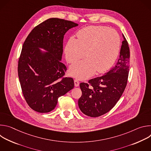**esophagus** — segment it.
Returning a JSON list of instances; mask_svg holds the SVG:
<instances>
[{"label": "esophagus", "mask_w": 151, "mask_h": 151, "mask_svg": "<svg viewBox=\"0 0 151 151\" xmlns=\"http://www.w3.org/2000/svg\"><path fill=\"white\" fill-rule=\"evenodd\" d=\"M74 83H75V87H78V86L79 85V82L78 80H77V79L74 80Z\"/></svg>", "instance_id": "esophagus-1"}]
</instances>
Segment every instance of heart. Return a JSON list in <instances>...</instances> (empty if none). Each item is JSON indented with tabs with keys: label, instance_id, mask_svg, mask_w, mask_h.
<instances>
[{
	"label": "heart",
	"instance_id": "heart-1",
	"mask_svg": "<svg viewBox=\"0 0 151 151\" xmlns=\"http://www.w3.org/2000/svg\"><path fill=\"white\" fill-rule=\"evenodd\" d=\"M76 39L70 37L64 49L66 59L72 63L85 55L86 58L73 64L69 69L72 76L86 79L96 72L102 73L108 70L119 53L120 37L114 29L105 26H90L77 32Z\"/></svg>",
	"mask_w": 151,
	"mask_h": 151
}]
</instances>
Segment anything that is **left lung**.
<instances>
[{"label":"left lung","instance_id":"left-lung-1","mask_svg":"<svg viewBox=\"0 0 151 151\" xmlns=\"http://www.w3.org/2000/svg\"><path fill=\"white\" fill-rule=\"evenodd\" d=\"M119 58L115 66L105 75L82 82V96L78 100L81 112L98 117L111 110L119 100L127 83L130 68V48L124 35Z\"/></svg>","mask_w":151,"mask_h":151}]
</instances>
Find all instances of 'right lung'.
<instances>
[{
    "mask_svg": "<svg viewBox=\"0 0 151 151\" xmlns=\"http://www.w3.org/2000/svg\"><path fill=\"white\" fill-rule=\"evenodd\" d=\"M78 26L71 21L49 18L36 26L24 42L18 74L24 97L36 112H51L58 97L74 87L73 78L64 77L67 68L61 60L64 36ZM39 48L47 52L43 53Z\"/></svg>",
    "mask_w": 151,
    "mask_h": 151,
    "instance_id": "add662e5",
    "label": "right lung"
}]
</instances>
